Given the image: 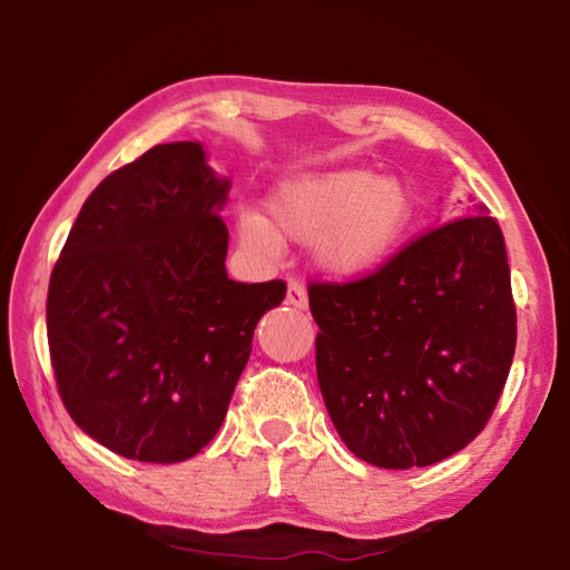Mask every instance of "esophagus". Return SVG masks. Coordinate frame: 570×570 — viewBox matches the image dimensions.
I'll list each match as a JSON object with an SVG mask.
<instances>
[{
	"label": "esophagus",
	"mask_w": 570,
	"mask_h": 570,
	"mask_svg": "<svg viewBox=\"0 0 570 570\" xmlns=\"http://www.w3.org/2000/svg\"><path fill=\"white\" fill-rule=\"evenodd\" d=\"M286 304L294 306V308H306L308 306V296H306V286L302 282H296L292 278L286 288Z\"/></svg>",
	"instance_id": "esophagus-1"
}]
</instances>
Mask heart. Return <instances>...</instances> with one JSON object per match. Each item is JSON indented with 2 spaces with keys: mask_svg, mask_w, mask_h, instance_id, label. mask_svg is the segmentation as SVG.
Masks as SVG:
<instances>
[{
  "mask_svg": "<svg viewBox=\"0 0 570 570\" xmlns=\"http://www.w3.org/2000/svg\"><path fill=\"white\" fill-rule=\"evenodd\" d=\"M412 193L402 180L342 168L286 180L268 198V216L282 234L316 240V258L334 274H360L400 244L412 220ZM258 214L238 218L248 248L276 256L282 238Z\"/></svg>",
  "mask_w": 570,
  "mask_h": 570,
  "instance_id": "obj_1",
  "label": "heart"
}]
</instances>
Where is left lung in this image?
I'll return each mask as SVG.
<instances>
[{"label": "left lung", "mask_w": 570, "mask_h": 570, "mask_svg": "<svg viewBox=\"0 0 570 570\" xmlns=\"http://www.w3.org/2000/svg\"><path fill=\"white\" fill-rule=\"evenodd\" d=\"M316 377L336 432L377 468L435 465L475 440L515 354L498 220H445L352 282H312Z\"/></svg>", "instance_id": "8db88e82"}]
</instances>
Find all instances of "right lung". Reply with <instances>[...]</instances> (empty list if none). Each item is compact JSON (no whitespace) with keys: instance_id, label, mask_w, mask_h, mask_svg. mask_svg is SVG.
I'll list each match as a JSON object with an SVG mask.
<instances>
[{"instance_id":"obj_1","label":"right lung","mask_w":570,"mask_h":570,"mask_svg":"<svg viewBox=\"0 0 570 570\" xmlns=\"http://www.w3.org/2000/svg\"><path fill=\"white\" fill-rule=\"evenodd\" d=\"M226 193L198 142L150 148L90 193L52 268L57 392L77 428L122 458L204 450L258 320L286 296L282 278H228Z\"/></svg>"}]
</instances>
